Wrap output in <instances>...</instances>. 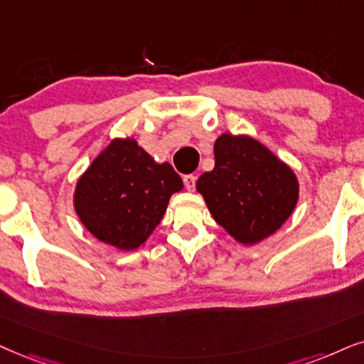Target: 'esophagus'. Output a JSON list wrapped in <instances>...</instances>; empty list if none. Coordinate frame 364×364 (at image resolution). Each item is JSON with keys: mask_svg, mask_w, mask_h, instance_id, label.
I'll use <instances>...</instances> for the list:
<instances>
[{"mask_svg": "<svg viewBox=\"0 0 364 364\" xmlns=\"http://www.w3.org/2000/svg\"><path fill=\"white\" fill-rule=\"evenodd\" d=\"M183 181H185V186L188 191H193L196 186V176H193V174H186L185 178H183Z\"/></svg>", "mask_w": 364, "mask_h": 364, "instance_id": "34e87169", "label": "esophagus"}]
</instances>
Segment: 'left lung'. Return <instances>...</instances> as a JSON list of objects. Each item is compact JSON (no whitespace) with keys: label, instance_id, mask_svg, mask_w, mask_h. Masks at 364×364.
Wrapping results in <instances>:
<instances>
[{"label":"left lung","instance_id":"left-lung-1","mask_svg":"<svg viewBox=\"0 0 364 364\" xmlns=\"http://www.w3.org/2000/svg\"><path fill=\"white\" fill-rule=\"evenodd\" d=\"M215 168L198 178L215 222L243 245L270 237L299 200L296 173L250 136L223 132L215 141Z\"/></svg>","mask_w":364,"mask_h":364}]
</instances>
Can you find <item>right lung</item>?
Returning a JSON list of instances; mask_svg holds the SVG:
<instances>
[{
	"instance_id": "1",
	"label": "right lung",
	"mask_w": 364,
	"mask_h": 364,
	"mask_svg": "<svg viewBox=\"0 0 364 364\" xmlns=\"http://www.w3.org/2000/svg\"><path fill=\"white\" fill-rule=\"evenodd\" d=\"M183 181L169 163H156L132 137L114 139L92 161L73 193L75 213L100 242L136 250L166 213Z\"/></svg>"
}]
</instances>
